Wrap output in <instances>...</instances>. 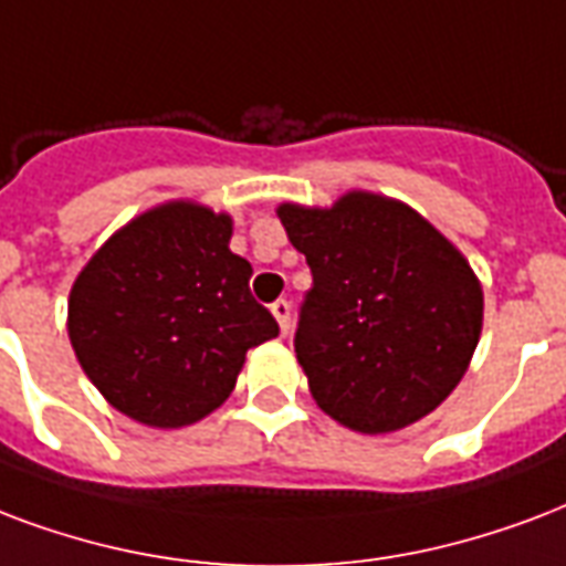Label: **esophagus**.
Masks as SVG:
<instances>
[{
  "label": "esophagus",
  "mask_w": 566,
  "mask_h": 566,
  "mask_svg": "<svg viewBox=\"0 0 566 566\" xmlns=\"http://www.w3.org/2000/svg\"><path fill=\"white\" fill-rule=\"evenodd\" d=\"M270 312H273V317L279 321V329H282V335H287V332H291V302L287 300L273 302V308H270Z\"/></svg>",
  "instance_id": "1"
}]
</instances>
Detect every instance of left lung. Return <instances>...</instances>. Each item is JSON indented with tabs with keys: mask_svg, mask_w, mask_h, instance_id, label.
Wrapping results in <instances>:
<instances>
[{
	"mask_svg": "<svg viewBox=\"0 0 566 566\" xmlns=\"http://www.w3.org/2000/svg\"><path fill=\"white\" fill-rule=\"evenodd\" d=\"M314 284L293 338L314 403L356 433L416 424L457 388L484 326L463 252L398 198L275 207Z\"/></svg>",
	"mask_w": 566,
	"mask_h": 566,
	"instance_id": "obj_1",
	"label": "left lung"
}]
</instances>
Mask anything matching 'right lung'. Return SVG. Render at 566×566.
Instances as JSON below:
<instances>
[{
  "instance_id": "1",
  "label": "right lung",
  "mask_w": 566,
  "mask_h": 566,
  "mask_svg": "<svg viewBox=\"0 0 566 566\" xmlns=\"http://www.w3.org/2000/svg\"><path fill=\"white\" fill-rule=\"evenodd\" d=\"M231 234L228 213L175 198L133 216L80 270L71 347L120 416L159 430L196 424L234 391L245 353L279 335Z\"/></svg>"
}]
</instances>
